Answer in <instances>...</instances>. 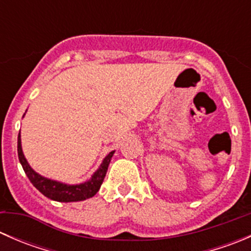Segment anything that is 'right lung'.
<instances>
[{
    "mask_svg": "<svg viewBox=\"0 0 251 251\" xmlns=\"http://www.w3.org/2000/svg\"><path fill=\"white\" fill-rule=\"evenodd\" d=\"M114 151H110L104 158L103 163L100 164V168L97 169L95 174L92 175L88 181L83 182L80 184H67L62 182L53 181V179L46 178L37 173H35L29 165V163L25 159L24 154L22 151V140H20V131L18 135V158H19L20 164L26 174L27 178L30 179L34 187H36L45 197L52 199L55 201H62V203H70V201H86L88 198H92L103 183L105 174H107L108 166H109L110 159L113 156Z\"/></svg>",
    "mask_w": 251,
    "mask_h": 251,
    "instance_id": "obj_1",
    "label": "right lung"
}]
</instances>
